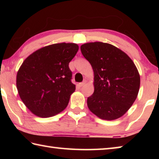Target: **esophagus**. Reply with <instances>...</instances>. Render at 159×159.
I'll return each mask as SVG.
<instances>
[{
  "label": "esophagus",
  "mask_w": 159,
  "mask_h": 159,
  "mask_svg": "<svg viewBox=\"0 0 159 159\" xmlns=\"http://www.w3.org/2000/svg\"><path fill=\"white\" fill-rule=\"evenodd\" d=\"M85 81H84V82H82V83H80L79 84V87H82L83 85H85Z\"/></svg>",
  "instance_id": "obj_1"
}]
</instances>
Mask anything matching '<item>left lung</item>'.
Wrapping results in <instances>:
<instances>
[{"instance_id":"obj_1","label":"left lung","mask_w":159,"mask_h":159,"mask_svg":"<svg viewBox=\"0 0 159 159\" xmlns=\"http://www.w3.org/2000/svg\"><path fill=\"white\" fill-rule=\"evenodd\" d=\"M80 50L94 71L95 90L88 98V108L104 120L121 117L135 101L140 85L133 60L121 50L106 43H88L80 46Z\"/></svg>"}]
</instances>
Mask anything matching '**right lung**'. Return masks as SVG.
<instances>
[{
    "instance_id": "add662e5",
    "label": "right lung",
    "mask_w": 159,
    "mask_h": 159,
    "mask_svg": "<svg viewBox=\"0 0 159 159\" xmlns=\"http://www.w3.org/2000/svg\"><path fill=\"white\" fill-rule=\"evenodd\" d=\"M79 50L75 43H56L35 51L23 61L17 74L18 93L37 116L48 118L66 108L76 90L69 64Z\"/></svg>"
}]
</instances>
